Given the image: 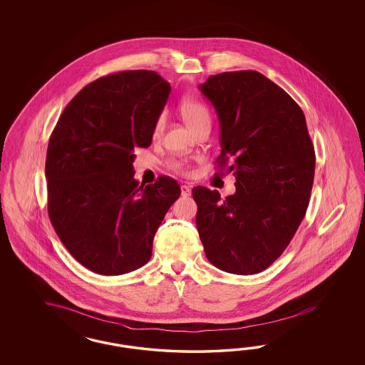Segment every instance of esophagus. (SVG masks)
<instances>
[{"label": "esophagus", "mask_w": 365, "mask_h": 365, "mask_svg": "<svg viewBox=\"0 0 365 365\" xmlns=\"http://www.w3.org/2000/svg\"><path fill=\"white\" fill-rule=\"evenodd\" d=\"M180 191H182V195H183V197L191 195V187L187 186V185H182V186H180Z\"/></svg>", "instance_id": "obj_1"}]
</instances>
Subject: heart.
Segmentation results:
<instances>
[{
  "instance_id": "1",
  "label": "heart",
  "mask_w": 365,
  "mask_h": 365,
  "mask_svg": "<svg viewBox=\"0 0 365 365\" xmlns=\"http://www.w3.org/2000/svg\"><path fill=\"white\" fill-rule=\"evenodd\" d=\"M180 110H182V116L185 119V122L187 123L188 127L194 133L202 127H210L211 116L209 108L198 100H185L182 103ZM163 124H165V115L162 113L155 123L154 135L160 133L163 128ZM170 168L177 173H186V166L180 160H171Z\"/></svg>"
}]
</instances>
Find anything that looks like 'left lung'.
Returning a JSON list of instances; mask_svg holds the SVG:
<instances>
[{"instance_id": "left-lung-1", "label": "left lung", "mask_w": 365, "mask_h": 365, "mask_svg": "<svg viewBox=\"0 0 365 365\" xmlns=\"http://www.w3.org/2000/svg\"><path fill=\"white\" fill-rule=\"evenodd\" d=\"M199 89L220 118L217 168L232 171L237 188L226 199L217 190L192 188L199 238L212 265L255 274L284 253L309 205L316 155L305 115L257 71L218 73Z\"/></svg>"}]
</instances>
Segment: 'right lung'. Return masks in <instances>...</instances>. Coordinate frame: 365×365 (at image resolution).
Segmentation results:
<instances>
[{
	"instance_id": "obj_1",
	"label": "right lung",
	"mask_w": 365,
	"mask_h": 365,
	"mask_svg": "<svg viewBox=\"0 0 365 365\" xmlns=\"http://www.w3.org/2000/svg\"><path fill=\"white\" fill-rule=\"evenodd\" d=\"M171 87L154 71L98 78L63 110L49 138L45 177L48 214L75 259L103 276L145 265L155 232L180 187L133 178L136 147H150Z\"/></svg>"
}]
</instances>
